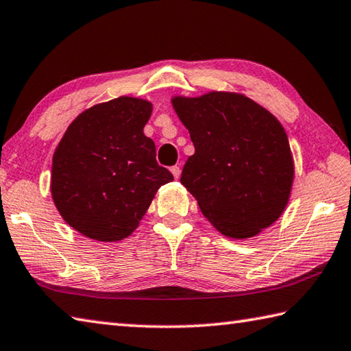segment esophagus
<instances>
[{
  "instance_id": "obj_1",
  "label": "esophagus",
  "mask_w": 351,
  "mask_h": 351,
  "mask_svg": "<svg viewBox=\"0 0 351 351\" xmlns=\"http://www.w3.org/2000/svg\"><path fill=\"white\" fill-rule=\"evenodd\" d=\"M170 171H171V175H173V176L176 178V180H178V178L181 176V169L178 167V166H173V167H171V169H170Z\"/></svg>"
}]
</instances>
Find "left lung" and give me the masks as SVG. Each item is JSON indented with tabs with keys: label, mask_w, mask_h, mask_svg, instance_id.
Here are the masks:
<instances>
[{
	"label": "left lung",
	"mask_w": 351,
	"mask_h": 351,
	"mask_svg": "<svg viewBox=\"0 0 351 351\" xmlns=\"http://www.w3.org/2000/svg\"><path fill=\"white\" fill-rule=\"evenodd\" d=\"M195 154L181 184L213 226L250 239L283 215L293 182V158L281 123L243 94L210 91L171 99Z\"/></svg>",
	"instance_id": "left-lung-1"
}]
</instances>
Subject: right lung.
Instances as JSON below:
<instances>
[{
	"label": "right lung",
	"instance_id": "add662e5",
	"mask_svg": "<svg viewBox=\"0 0 351 351\" xmlns=\"http://www.w3.org/2000/svg\"><path fill=\"white\" fill-rule=\"evenodd\" d=\"M152 103L123 97L75 117L53 155L51 196L75 231L99 242H119L140 225L161 185L173 181L155 160L143 129Z\"/></svg>",
	"mask_w": 351,
	"mask_h": 351
}]
</instances>
